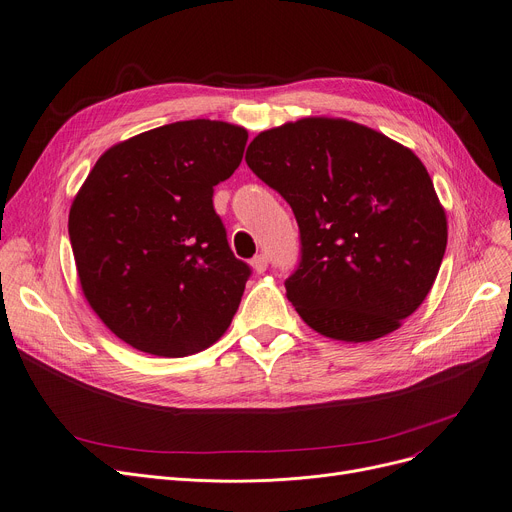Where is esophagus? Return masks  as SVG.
I'll use <instances>...</instances> for the list:
<instances>
[{
    "instance_id": "1",
    "label": "esophagus",
    "mask_w": 512,
    "mask_h": 512,
    "mask_svg": "<svg viewBox=\"0 0 512 512\" xmlns=\"http://www.w3.org/2000/svg\"><path fill=\"white\" fill-rule=\"evenodd\" d=\"M267 263H270V259H267V255H255L253 259H251V267H253V272L255 274H263L265 270H267Z\"/></svg>"
}]
</instances>
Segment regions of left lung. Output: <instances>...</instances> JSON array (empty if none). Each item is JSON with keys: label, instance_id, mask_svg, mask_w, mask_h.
Masks as SVG:
<instances>
[{"label": "left lung", "instance_id": "left-lung-1", "mask_svg": "<svg viewBox=\"0 0 512 512\" xmlns=\"http://www.w3.org/2000/svg\"><path fill=\"white\" fill-rule=\"evenodd\" d=\"M245 159L297 218L303 255L286 297L309 328L371 342L419 309L448 222L409 147L351 120L309 116L259 132Z\"/></svg>", "mask_w": 512, "mask_h": 512}]
</instances>
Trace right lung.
Returning a JSON list of instances; mask_svg holds the SVG:
<instances>
[{
    "instance_id": "1",
    "label": "right lung",
    "mask_w": 512,
    "mask_h": 512,
    "mask_svg": "<svg viewBox=\"0 0 512 512\" xmlns=\"http://www.w3.org/2000/svg\"><path fill=\"white\" fill-rule=\"evenodd\" d=\"M247 139L220 120L159 126L107 149L78 188L68 234L80 288L137 351L186 357L228 330L251 270L211 197Z\"/></svg>"
}]
</instances>
